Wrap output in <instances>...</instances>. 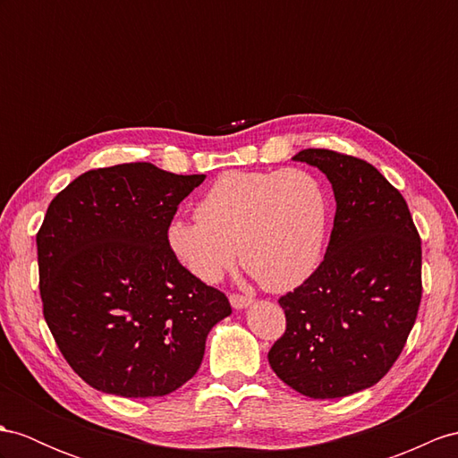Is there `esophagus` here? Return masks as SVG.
Here are the masks:
<instances>
[{"label":"esophagus","mask_w":458,"mask_h":458,"mask_svg":"<svg viewBox=\"0 0 458 458\" xmlns=\"http://www.w3.org/2000/svg\"><path fill=\"white\" fill-rule=\"evenodd\" d=\"M229 301H231V307L237 309V310H242V309H247V307L252 305V299L242 297V295H231Z\"/></svg>","instance_id":"obj_1"}]
</instances>
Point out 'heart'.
Returning <instances> with one entry per match:
<instances>
[{
    "instance_id": "b5f03b06",
    "label": "heart",
    "mask_w": 458,
    "mask_h": 458,
    "mask_svg": "<svg viewBox=\"0 0 458 458\" xmlns=\"http://www.w3.org/2000/svg\"><path fill=\"white\" fill-rule=\"evenodd\" d=\"M196 216L174 217L165 237L199 282H219L241 250L256 280L284 293L305 284L325 259L330 199L309 171L223 173L198 202Z\"/></svg>"
}]
</instances>
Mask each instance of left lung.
Returning <instances> with one entry per match:
<instances>
[{"instance_id": "1", "label": "left lung", "mask_w": 458, "mask_h": 458, "mask_svg": "<svg viewBox=\"0 0 458 458\" xmlns=\"http://www.w3.org/2000/svg\"><path fill=\"white\" fill-rule=\"evenodd\" d=\"M293 161L328 178L336 216L325 260L280 299L287 328L267 361L309 398H342L388 373L421 299V242L406 199L373 165L328 149Z\"/></svg>"}]
</instances>
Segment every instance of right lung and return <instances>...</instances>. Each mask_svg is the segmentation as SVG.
Instances as JSON below:
<instances>
[{"instance_id": "add662e5", "label": "right lung", "mask_w": 458, "mask_h": 458, "mask_svg": "<svg viewBox=\"0 0 458 458\" xmlns=\"http://www.w3.org/2000/svg\"><path fill=\"white\" fill-rule=\"evenodd\" d=\"M206 174L128 163L77 176L37 235L44 318L87 385L165 396L196 375L209 330L231 315L166 247L178 204Z\"/></svg>"}]
</instances>
